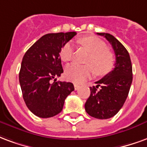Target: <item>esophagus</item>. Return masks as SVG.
Masks as SVG:
<instances>
[{
    "label": "esophagus",
    "instance_id": "34e87169",
    "mask_svg": "<svg viewBox=\"0 0 147 147\" xmlns=\"http://www.w3.org/2000/svg\"><path fill=\"white\" fill-rule=\"evenodd\" d=\"M79 88H80V85H78V84H74V89L75 90H78Z\"/></svg>",
    "mask_w": 147,
    "mask_h": 147
}]
</instances>
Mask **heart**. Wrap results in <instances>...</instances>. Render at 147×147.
I'll return each instance as SVG.
<instances>
[{
  "mask_svg": "<svg viewBox=\"0 0 147 147\" xmlns=\"http://www.w3.org/2000/svg\"><path fill=\"white\" fill-rule=\"evenodd\" d=\"M79 44L90 52L87 60L89 65L81 66L78 63H72L66 66L65 76L67 80L81 83L90 78L95 70L97 75H104L113 69L114 58L107 49L106 43L93 36L84 37L79 40ZM74 47L73 43H66L60 51V57L64 62H69L74 57Z\"/></svg>",
  "mask_w": 147,
  "mask_h": 147,
  "instance_id": "obj_1",
  "label": "heart"
}]
</instances>
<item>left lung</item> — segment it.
<instances>
[{
    "label": "left lung",
    "mask_w": 147,
    "mask_h": 147,
    "mask_svg": "<svg viewBox=\"0 0 147 147\" xmlns=\"http://www.w3.org/2000/svg\"><path fill=\"white\" fill-rule=\"evenodd\" d=\"M110 43L115 53L114 69L90 87L91 94L84 108L90 116L108 119L115 116L125 103L132 82V66L130 55L124 45L113 35L97 33ZM98 86H100L98 90Z\"/></svg>",
    "instance_id": "1"
}]
</instances>
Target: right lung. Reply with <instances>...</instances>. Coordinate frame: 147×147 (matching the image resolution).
<instances>
[{
	"label": "right lung",
	"instance_id": "right-lung-1",
	"mask_svg": "<svg viewBox=\"0 0 147 147\" xmlns=\"http://www.w3.org/2000/svg\"><path fill=\"white\" fill-rule=\"evenodd\" d=\"M76 32L44 35L26 51L19 71L22 97L34 115L48 118L63 110L66 97L74 90L70 82L56 81L63 73L61 49ZM54 80V82L51 81Z\"/></svg>",
	"mask_w": 147,
	"mask_h": 147
}]
</instances>
